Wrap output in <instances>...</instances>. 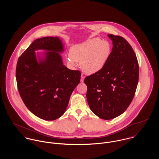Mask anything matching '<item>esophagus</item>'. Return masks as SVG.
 <instances>
[{"instance_id": "34e87169", "label": "esophagus", "mask_w": 159, "mask_h": 159, "mask_svg": "<svg viewBox=\"0 0 159 159\" xmlns=\"http://www.w3.org/2000/svg\"><path fill=\"white\" fill-rule=\"evenodd\" d=\"M84 78H85V76H83V75H81V83H83V82H84Z\"/></svg>"}]
</instances>
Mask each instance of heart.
<instances>
[{"label":"heart","instance_id":"1","mask_svg":"<svg viewBox=\"0 0 159 159\" xmlns=\"http://www.w3.org/2000/svg\"><path fill=\"white\" fill-rule=\"evenodd\" d=\"M111 52V46L107 40L92 39L72 46L69 51L67 63L70 67L80 62L81 70L88 75L98 73L107 63Z\"/></svg>","mask_w":159,"mask_h":159}]
</instances>
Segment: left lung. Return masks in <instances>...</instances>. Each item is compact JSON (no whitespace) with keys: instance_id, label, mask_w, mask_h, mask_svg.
<instances>
[{"instance_id":"left-lung-1","label":"left lung","mask_w":159,"mask_h":159,"mask_svg":"<svg viewBox=\"0 0 159 159\" xmlns=\"http://www.w3.org/2000/svg\"><path fill=\"white\" fill-rule=\"evenodd\" d=\"M113 47L102 70L88 76L86 97L92 111L102 119L110 120L123 113L131 103L139 78L136 54L127 41L108 34Z\"/></svg>"}]
</instances>
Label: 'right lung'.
<instances>
[{
	"label": "right lung",
	"instance_id": "add662e5",
	"mask_svg": "<svg viewBox=\"0 0 159 159\" xmlns=\"http://www.w3.org/2000/svg\"><path fill=\"white\" fill-rule=\"evenodd\" d=\"M37 50L46 52L40 56L35 53ZM63 51L59 37L38 39L21 54L16 65V82L23 102L31 113L46 120L64 114L80 82L81 72L63 65L59 54Z\"/></svg>",
	"mask_w": 159,
	"mask_h": 159
}]
</instances>
